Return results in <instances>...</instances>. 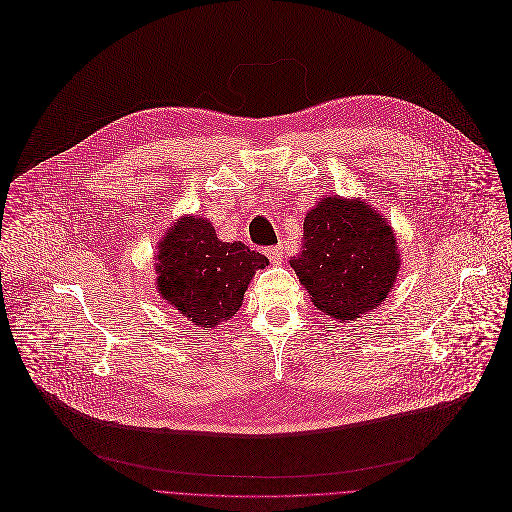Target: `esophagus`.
Listing matches in <instances>:
<instances>
[{"label":"esophagus","mask_w":512,"mask_h":512,"mask_svg":"<svg viewBox=\"0 0 512 512\" xmlns=\"http://www.w3.org/2000/svg\"><path fill=\"white\" fill-rule=\"evenodd\" d=\"M266 254H268L272 264H282L284 262V248L282 246H272V248L266 250Z\"/></svg>","instance_id":"34e87169"}]
</instances>
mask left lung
Here are the masks:
<instances>
[{
	"mask_svg": "<svg viewBox=\"0 0 512 512\" xmlns=\"http://www.w3.org/2000/svg\"><path fill=\"white\" fill-rule=\"evenodd\" d=\"M290 264L319 311L355 321L394 288L400 252L378 211L333 195L305 215L303 246Z\"/></svg>",
	"mask_w": 512,
	"mask_h": 512,
	"instance_id": "1",
	"label": "left lung"
}]
</instances>
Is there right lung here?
Segmentation results:
<instances>
[{
    "label": "right lung",
    "instance_id": "add662e5",
    "mask_svg": "<svg viewBox=\"0 0 512 512\" xmlns=\"http://www.w3.org/2000/svg\"><path fill=\"white\" fill-rule=\"evenodd\" d=\"M157 292L183 317L215 329L242 305L256 270L268 258L242 242H222L203 217H181L159 242Z\"/></svg>",
    "mask_w": 512,
    "mask_h": 512
}]
</instances>
